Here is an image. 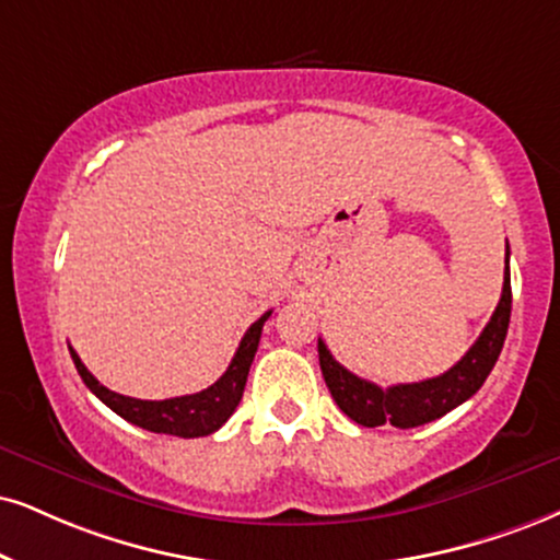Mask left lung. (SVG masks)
<instances>
[{
  "label": "left lung",
  "instance_id": "1",
  "mask_svg": "<svg viewBox=\"0 0 560 560\" xmlns=\"http://www.w3.org/2000/svg\"><path fill=\"white\" fill-rule=\"evenodd\" d=\"M503 291L501 301L495 306L491 322L486 324L478 340L462 361H457L446 374L425 378L416 384H395L382 386L365 382V378L350 374L327 350V345L319 340V365L322 376L327 382L329 392L337 407L355 420L358 425L376 428V425H395V428H416L431 423L448 410L470 399L480 389L488 374L499 361L503 340H506L509 319H512V275H509V244L506 259H503Z\"/></svg>",
  "mask_w": 560,
  "mask_h": 560
}]
</instances>
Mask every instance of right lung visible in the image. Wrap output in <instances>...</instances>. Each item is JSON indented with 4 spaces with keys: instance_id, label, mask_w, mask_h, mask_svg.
Here are the masks:
<instances>
[{
    "instance_id": "1",
    "label": "right lung",
    "mask_w": 560,
    "mask_h": 560,
    "mask_svg": "<svg viewBox=\"0 0 560 560\" xmlns=\"http://www.w3.org/2000/svg\"><path fill=\"white\" fill-rule=\"evenodd\" d=\"M269 314H261L252 327L246 329L244 340H241L236 355H233L231 365L215 384L207 386V389L197 392V395H184V397H171V399H135L116 395V392L106 389L98 378H95L85 369V363L80 361V355L69 348L72 353L74 369L82 376V382L103 405H108L116 416H121L129 423L144 428V431L153 433H168V436L178 439H197V436H210L215 433L228 418L233 416L241 397H244V386L248 369H252L254 353L259 348L261 327L269 319Z\"/></svg>"
}]
</instances>
